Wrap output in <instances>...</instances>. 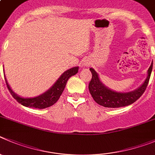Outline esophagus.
<instances>
[{"label": "esophagus", "instance_id": "1", "mask_svg": "<svg viewBox=\"0 0 155 155\" xmlns=\"http://www.w3.org/2000/svg\"><path fill=\"white\" fill-rule=\"evenodd\" d=\"M82 65L84 67H88L90 65V62H89V61H84L82 63Z\"/></svg>", "mask_w": 155, "mask_h": 155}]
</instances>
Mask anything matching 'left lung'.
<instances>
[{
    "instance_id": "obj_1",
    "label": "left lung",
    "mask_w": 155,
    "mask_h": 155,
    "mask_svg": "<svg viewBox=\"0 0 155 155\" xmlns=\"http://www.w3.org/2000/svg\"><path fill=\"white\" fill-rule=\"evenodd\" d=\"M153 68V61L147 70V75L144 81L137 89L128 92H118L107 87L101 81L97 72L91 68L92 78L88 85V89L92 97L100 105L105 107H120L130 105L135 102L143 94L148 84Z\"/></svg>"
}]
</instances>
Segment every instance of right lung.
Returning <instances> with one entry per match:
<instances>
[{
	"label": "right lung",
	"mask_w": 155,
	"mask_h": 155,
	"mask_svg": "<svg viewBox=\"0 0 155 155\" xmlns=\"http://www.w3.org/2000/svg\"><path fill=\"white\" fill-rule=\"evenodd\" d=\"M78 69L79 67L77 66L65 71L59 77V78L56 81V82L48 91L44 92L41 94H40L38 96H36V97H25L17 94L11 89V86H10L8 81H7L4 72V74L8 90L11 92V95L14 97V98L15 100H17V101L19 102L20 104H21L23 106H25V107L44 109L46 108V107H51V106L54 104L58 101V100L59 99L61 95L62 94L64 90L65 86H66V84L68 82V79L70 78L71 76H74V75L78 73Z\"/></svg>",
	"instance_id": "obj_1"
}]
</instances>
